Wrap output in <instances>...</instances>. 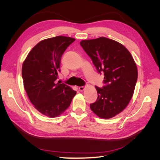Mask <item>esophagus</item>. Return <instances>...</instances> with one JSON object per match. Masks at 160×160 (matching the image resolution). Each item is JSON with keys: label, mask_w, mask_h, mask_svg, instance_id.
I'll list each match as a JSON object with an SVG mask.
<instances>
[{"label": "esophagus", "mask_w": 160, "mask_h": 160, "mask_svg": "<svg viewBox=\"0 0 160 160\" xmlns=\"http://www.w3.org/2000/svg\"><path fill=\"white\" fill-rule=\"evenodd\" d=\"M85 87H83V86L79 87V89L80 91H83L85 90Z\"/></svg>", "instance_id": "esophagus-1"}]
</instances>
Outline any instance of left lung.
<instances>
[{
    "mask_svg": "<svg viewBox=\"0 0 160 160\" xmlns=\"http://www.w3.org/2000/svg\"><path fill=\"white\" fill-rule=\"evenodd\" d=\"M96 69L104 74L102 88L95 86L98 99L90 104L93 112L102 119H109L127 107L133 95L138 69L129 51L122 44L101 37L80 42Z\"/></svg>",
    "mask_w": 160,
    "mask_h": 160,
    "instance_id": "obj_1",
    "label": "left lung"
}]
</instances>
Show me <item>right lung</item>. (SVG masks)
Instances as JSON below:
<instances>
[{
	"label": "right lung",
	"instance_id": "right-lung-1",
	"mask_svg": "<svg viewBox=\"0 0 160 160\" xmlns=\"http://www.w3.org/2000/svg\"><path fill=\"white\" fill-rule=\"evenodd\" d=\"M75 38L57 36L47 38L34 47L22 67L24 88L35 109L55 118L69 107L77 92L64 83H56L61 57Z\"/></svg>",
	"mask_w": 160,
	"mask_h": 160
}]
</instances>
